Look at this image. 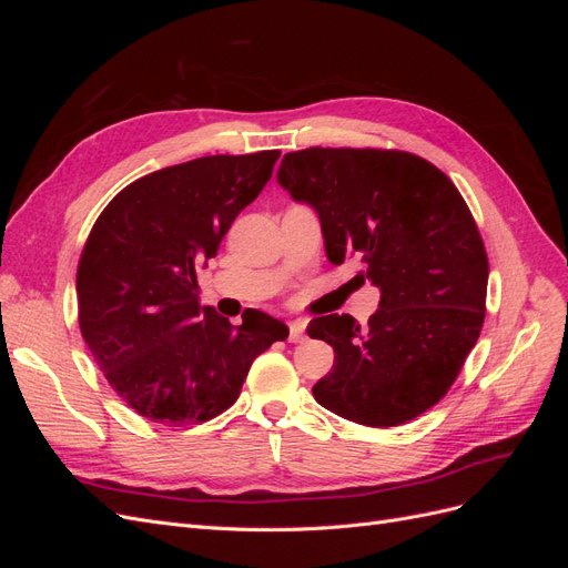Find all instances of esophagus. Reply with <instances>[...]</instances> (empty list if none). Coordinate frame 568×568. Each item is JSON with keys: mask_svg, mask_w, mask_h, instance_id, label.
<instances>
[{"mask_svg": "<svg viewBox=\"0 0 568 568\" xmlns=\"http://www.w3.org/2000/svg\"><path fill=\"white\" fill-rule=\"evenodd\" d=\"M303 338H305V322H301V320L288 322V341L301 343Z\"/></svg>", "mask_w": 568, "mask_h": 568, "instance_id": "obj_1", "label": "esophagus"}]
</instances>
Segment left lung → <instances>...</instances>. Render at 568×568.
Segmentation results:
<instances>
[{
    "label": "left lung",
    "mask_w": 568,
    "mask_h": 568,
    "mask_svg": "<svg viewBox=\"0 0 568 568\" xmlns=\"http://www.w3.org/2000/svg\"><path fill=\"white\" fill-rule=\"evenodd\" d=\"M280 184L311 203L326 257L355 261L382 288L365 329L351 315L315 317L334 348L315 400L365 426H400L445 398L486 317L488 255L453 180L398 149L291 151Z\"/></svg>",
    "instance_id": "8db88e82"
}]
</instances>
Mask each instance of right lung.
<instances>
[{
	"label": "right lung",
	"instance_id": "1",
	"mask_svg": "<svg viewBox=\"0 0 568 568\" xmlns=\"http://www.w3.org/2000/svg\"><path fill=\"white\" fill-rule=\"evenodd\" d=\"M280 151L203 156L118 192L78 263V322L111 388L136 415L203 424L242 393L253 359L288 336L261 311L232 326L196 301V270L272 178Z\"/></svg>",
	"mask_w": 568,
	"mask_h": 568
}]
</instances>
